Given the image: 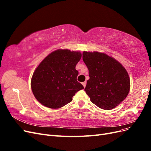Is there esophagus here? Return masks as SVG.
Returning a JSON list of instances; mask_svg holds the SVG:
<instances>
[{
	"label": "esophagus",
	"instance_id": "obj_1",
	"mask_svg": "<svg viewBox=\"0 0 151 151\" xmlns=\"http://www.w3.org/2000/svg\"><path fill=\"white\" fill-rule=\"evenodd\" d=\"M82 84L83 85V86H84V88H85L86 87V81H84V82H83V83H82Z\"/></svg>",
	"mask_w": 151,
	"mask_h": 151
}]
</instances>
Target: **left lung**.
<instances>
[{
    "instance_id": "8db88e82",
    "label": "left lung",
    "mask_w": 151,
    "mask_h": 151,
    "mask_svg": "<svg viewBox=\"0 0 151 151\" xmlns=\"http://www.w3.org/2000/svg\"><path fill=\"white\" fill-rule=\"evenodd\" d=\"M89 79L84 91L91 101L99 108L111 109L129 93L130 81L125 68L115 59L98 52L83 53Z\"/></svg>"
}]
</instances>
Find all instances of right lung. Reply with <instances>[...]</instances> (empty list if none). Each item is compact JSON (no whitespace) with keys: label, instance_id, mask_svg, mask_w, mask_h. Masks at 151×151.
<instances>
[{"label":"right lung","instance_id":"add662e5","mask_svg":"<svg viewBox=\"0 0 151 151\" xmlns=\"http://www.w3.org/2000/svg\"><path fill=\"white\" fill-rule=\"evenodd\" d=\"M82 55L69 50H57L49 54L36 68L31 79V89L44 106L60 108L72 101L76 93L84 89L77 81L76 69Z\"/></svg>","mask_w":151,"mask_h":151}]
</instances>
